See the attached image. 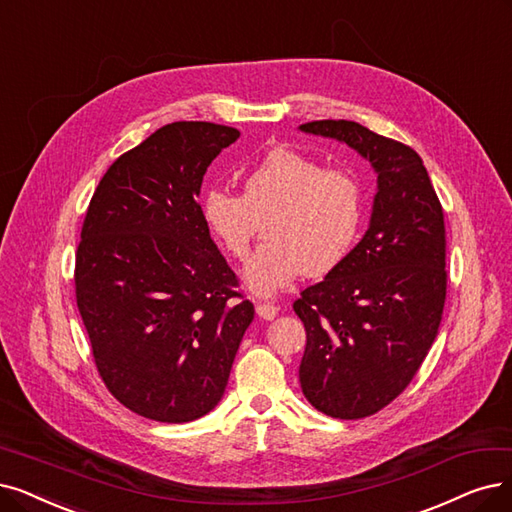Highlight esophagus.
Listing matches in <instances>:
<instances>
[{
    "label": "esophagus",
    "instance_id": "esophagus-1",
    "mask_svg": "<svg viewBox=\"0 0 512 512\" xmlns=\"http://www.w3.org/2000/svg\"><path fill=\"white\" fill-rule=\"evenodd\" d=\"M256 313H258V317L271 321V319L277 317L279 306H275V304H271V302H258V304H256Z\"/></svg>",
    "mask_w": 512,
    "mask_h": 512
}]
</instances>
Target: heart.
<instances>
[{
    "mask_svg": "<svg viewBox=\"0 0 512 512\" xmlns=\"http://www.w3.org/2000/svg\"><path fill=\"white\" fill-rule=\"evenodd\" d=\"M201 216L220 248L245 260L264 222V241L245 267V283L271 296L302 273L323 277L349 256L361 229L363 187L346 166L277 147L245 176V195L210 189Z\"/></svg>",
    "mask_w": 512,
    "mask_h": 512,
    "instance_id": "1",
    "label": "heart"
}]
</instances>
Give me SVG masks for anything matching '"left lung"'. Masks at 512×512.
<instances>
[{
	"label": "left lung",
	"instance_id": "obj_1",
	"mask_svg": "<svg viewBox=\"0 0 512 512\" xmlns=\"http://www.w3.org/2000/svg\"><path fill=\"white\" fill-rule=\"evenodd\" d=\"M300 130L346 142L378 174L370 229L294 302L306 330L304 397L325 416L359 420L405 391L437 338L447 290L443 208L420 155L403 142L346 119Z\"/></svg>",
	"mask_w": 512,
	"mask_h": 512
}]
</instances>
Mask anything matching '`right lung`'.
<instances>
[{"mask_svg":"<svg viewBox=\"0 0 512 512\" xmlns=\"http://www.w3.org/2000/svg\"><path fill=\"white\" fill-rule=\"evenodd\" d=\"M239 130L174 121L100 178L75 254V298L100 378L138 416L180 424L227 388L254 304L197 203L203 174Z\"/></svg>","mask_w":512,"mask_h":512,"instance_id":"right-lung-1","label":"right lung"}]
</instances>
